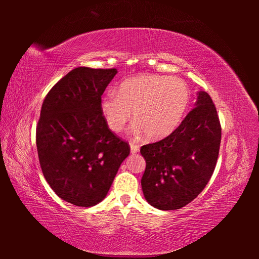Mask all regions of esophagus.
I'll return each instance as SVG.
<instances>
[{"label":"esophagus","mask_w":259,"mask_h":259,"mask_svg":"<svg viewBox=\"0 0 259 259\" xmlns=\"http://www.w3.org/2000/svg\"><path fill=\"white\" fill-rule=\"evenodd\" d=\"M130 151H131V153H137L139 151V146H137V145H135V144H133V142H131L130 144Z\"/></svg>","instance_id":"1"}]
</instances>
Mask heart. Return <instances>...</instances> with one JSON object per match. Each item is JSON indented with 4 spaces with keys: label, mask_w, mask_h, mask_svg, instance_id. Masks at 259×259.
<instances>
[{
    "label": "heart",
    "mask_w": 259,
    "mask_h": 259,
    "mask_svg": "<svg viewBox=\"0 0 259 259\" xmlns=\"http://www.w3.org/2000/svg\"><path fill=\"white\" fill-rule=\"evenodd\" d=\"M190 100L186 82L177 76L138 75L121 82L100 103L108 128L120 133L134 111V133L144 131L149 140L171 135L183 121Z\"/></svg>",
    "instance_id": "b5f03b06"
}]
</instances>
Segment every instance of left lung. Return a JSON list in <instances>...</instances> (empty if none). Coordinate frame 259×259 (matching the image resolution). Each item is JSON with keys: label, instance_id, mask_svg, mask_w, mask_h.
I'll use <instances>...</instances> for the list:
<instances>
[{"label": "left lung", "instance_id": "1", "mask_svg": "<svg viewBox=\"0 0 259 259\" xmlns=\"http://www.w3.org/2000/svg\"><path fill=\"white\" fill-rule=\"evenodd\" d=\"M221 140L216 107L207 92L199 91L195 108L171 135L141 147L146 200L160 210L180 209L194 200L211 178Z\"/></svg>", "mask_w": 259, "mask_h": 259}]
</instances>
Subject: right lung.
Returning a JSON list of instances; mask_svg holds the SVG:
<instances>
[{
    "mask_svg": "<svg viewBox=\"0 0 259 259\" xmlns=\"http://www.w3.org/2000/svg\"><path fill=\"white\" fill-rule=\"evenodd\" d=\"M117 69L75 68L49 91L36 125L38 161L48 184L67 202L91 207L104 199L128 142L104 121L101 96Z\"/></svg>",
    "mask_w": 259,
    "mask_h": 259,
    "instance_id": "1",
    "label": "right lung"
}]
</instances>
